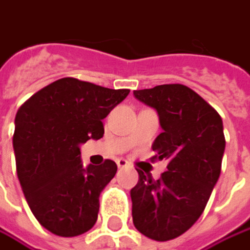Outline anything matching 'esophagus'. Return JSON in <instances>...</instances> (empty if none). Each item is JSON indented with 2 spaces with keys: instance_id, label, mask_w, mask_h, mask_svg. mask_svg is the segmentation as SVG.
<instances>
[{
  "instance_id": "34e87169",
  "label": "esophagus",
  "mask_w": 250,
  "mask_h": 250,
  "mask_svg": "<svg viewBox=\"0 0 250 250\" xmlns=\"http://www.w3.org/2000/svg\"><path fill=\"white\" fill-rule=\"evenodd\" d=\"M116 163H117V167H119V168H125V167L128 166V163H127L125 160H123V158H119Z\"/></svg>"
}]
</instances>
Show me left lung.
Returning a JSON list of instances; mask_svg holds the SVG:
<instances>
[{
    "mask_svg": "<svg viewBox=\"0 0 250 250\" xmlns=\"http://www.w3.org/2000/svg\"><path fill=\"white\" fill-rule=\"evenodd\" d=\"M134 96L158 113L163 133L153 143L151 160H166L167 171L154 180L137 169L139 183L130 191L133 224L144 236L166 242L187 232L208 204L221 174L224 125L209 103L180 83Z\"/></svg>",
    "mask_w": 250,
    "mask_h": 250,
    "instance_id": "1",
    "label": "left lung"
}]
</instances>
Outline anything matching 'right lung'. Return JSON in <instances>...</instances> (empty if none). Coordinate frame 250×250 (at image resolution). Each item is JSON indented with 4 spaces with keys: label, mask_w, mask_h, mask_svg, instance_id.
<instances>
[{
    "label": "right lung",
    "mask_w": 250,
    "mask_h": 250,
    "mask_svg": "<svg viewBox=\"0 0 250 250\" xmlns=\"http://www.w3.org/2000/svg\"><path fill=\"white\" fill-rule=\"evenodd\" d=\"M128 93L62 78L18 109L12 139L18 180L34 216L52 233L72 238L96 224L99 197L117 166L104 160L84 169L79 146L103 137L102 120Z\"/></svg>",
    "instance_id": "obj_1"
}]
</instances>
